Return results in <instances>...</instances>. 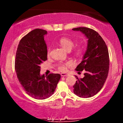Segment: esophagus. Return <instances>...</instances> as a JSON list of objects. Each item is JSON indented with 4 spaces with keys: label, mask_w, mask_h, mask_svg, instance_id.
I'll use <instances>...</instances> for the list:
<instances>
[{
    "label": "esophagus",
    "mask_w": 123,
    "mask_h": 123,
    "mask_svg": "<svg viewBox=\"0 0 123 123\" xmlns=\"http://www.w3.org/2000/svg\"><path fill=\"white\" fill-rule=\"evenodd\" d=\"M61 76H62V77H64V76H68V74L66 73H61Z\"/></svg>",
    "instance_id": "34e87169"
}]
</instances>
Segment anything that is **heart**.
I'll return each instance as SVG.
<instances>
[{
    "instance_id": "b5f03b06",
    "label": "heart",
    "mask_w": 123,
    "mask_h": 123,
    "mask_svg": "<svg viewBox=\"0 0 123 123\" xmlns=\"http://www.w3.org/2000/svg\"><path fill=\"white\" fill-rule=\"evenodd\" d=\"M59 44L65 50L69 51L73 49V47L74 46L75 43L72 39H70L68 37H62L60 39L58 42ZM84 52V48L82 46H78L75 49L74 51V55L77 57H80L83 54ZM50 54V49H49L47 50V55L49 56ZM71 65V63L69 62H62L59 63L58 66V69L61 72H65L67 69L68 67Z\"/></svg>"
}]
</instances>
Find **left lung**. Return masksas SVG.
Segmentation results:
<instances>
[{
	"instance_id": "left-lung-1",
	"label": "left lung",
	"mask_w": 123,
	"mask_h": 123,
	"mask_svg": "<svg viewBox=\"0 0 123 123\" xmlns=\"http://www.w3.org/2000/svg\"><path fill=\"white\" fill-rule=\"evenodd\" d=\"M80 31L88 38L87 50L82 61L76 70H84V77L79 79L73 86V92L81 98H89L97 94L104 86L109 73V56L105 42L95 31L88 28L79 27L72 29Z\"/></svg>"
}]
</instances>
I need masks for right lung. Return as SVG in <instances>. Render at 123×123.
Returning a JSON list of instances; mask_svg holds the SVG:
<instances>
[{"label":"right lung","instance_id":"add662e5","mask_svg":"<svg viewBox=\"0 0 123 123\" xmlns=\"http://www.w3.org/2000/svg\"><path fill=\"white\" fill-rule=\"evenodd\" d=\"M47 31L36 29L21 39L17 50L15 70L18 81L32 98L44 99L54 92L61 75L40 74V65L47 60V46L44 35Z\"/></svg>","mask_w":123,"mask_h":123}]
</instances>
